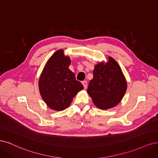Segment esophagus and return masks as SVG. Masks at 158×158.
Instances as JSON below:
<instances>
[{"mask_svg": "<svg viewBox=\"0 0 158 158\" xmlns=\"http://www.w3.org/2000/svg\"><path fill=\"white\" fill-rule=\"evenodd\" d=\"M82 84L84 86V89H85L86 87H87V82H86V81H82Z\"/></svg>", "mask_w": 158, "mask_h": 158, "instance_id": "esophagus-1", "label": "esophagus"}]
</instances>
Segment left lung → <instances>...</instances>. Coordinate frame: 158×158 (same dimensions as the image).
Wrapping results in <instances>:
<instances>
[{"mask_svg":"<svg viewBox=\"0 0 158 158\" xmlns=\"http://www.w3.org/2000/svg\"><path fill=\"white\" fill-rule=\"evenodd\" d=\"M106 64H96L87 93L98 108L107 110L118 105L127 90V81L120 66L110 56Z\"/></svg>","mask_w":158,"mask_h":158,"instance_id":"8db88e82","label":"left lung"}]
</instances>
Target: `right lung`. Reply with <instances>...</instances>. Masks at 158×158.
Wrapping results in <instances>:
<instances>
[{
    "instance_id": "add662e5",
    "label": "right lung",
    "mask_w": 158,
    "mask_h": 158,
    "mask_svg": "<svg viewBox=\"0 0 158 158\" xmlns=\"http://www.w3.org/2000/svg\"><path fill=\"white\" fill-rule=\"evenodd\" d=\"M69 57L60 49L54 52L46 64L40 75L39 88L47 105L56 111H62L72 103L74 96L83 89L75 75L69 69Z\"/></svg>"
}]
</instances>
